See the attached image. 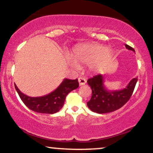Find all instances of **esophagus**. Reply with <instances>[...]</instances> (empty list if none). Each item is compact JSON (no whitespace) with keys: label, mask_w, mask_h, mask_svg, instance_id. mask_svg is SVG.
Listing matches in <instances>:
<instances>
[{"label":"esophagus","mask_w":153,"mask_h":153,"mask_svg":"<svg viewBox=\"0 0 153 153\" xmlns=\"http://www.w3.org/2000/svg\"><path fill=\"white\" fill-rule=\"evenodd\" d=\"M78 82L79 84V86H82V85H84L86 83V80L84 78H82V77H79L78 78Z\"/></svg>","instance_id":"esophagus-1"}]
</instances>
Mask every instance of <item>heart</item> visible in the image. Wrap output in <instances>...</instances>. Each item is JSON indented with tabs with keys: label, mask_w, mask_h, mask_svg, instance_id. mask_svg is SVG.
Wrapping results in <instances>:
<instances>
[{
	"label": "heart",
	"mask_w": 153,
	"mask_h": 153,
	"mask_svg": "<svg viewBox=\"0 0 153 153\" xmlns=\"http://www.w3.org/2000/svg\"><path fill=\"white\" fill-rule=\"evenodd\" d=\"M113 55L114 51L110 47L99 44H84L74 48L68 63L74 69H78L79 65H89L90 70L98 72L109 63Z\"/></svg>",
	"instance_id": "heart-1"
}]
</instances>
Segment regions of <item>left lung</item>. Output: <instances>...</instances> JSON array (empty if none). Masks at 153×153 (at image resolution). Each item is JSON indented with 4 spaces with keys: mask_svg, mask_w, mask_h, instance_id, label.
<instances>
[{
    "mask_svg": "<svg viewBox=\"0 0 153 153\" xmlns=\"http://www.w3.org/2000/svg\"><path fill=\"white\" fill-rule=\"evenodd\" d=\"M129 51L135 52L134 49L126 45ZM104 76L98 74L88 79V84L92 89V97L87 105L90 110L97 113H107L120 108L130 98L138 81L135 77L129 82L125 88L119 90H109L104 85Z\"/></svg>",
    "mask_w": 153,
    "mask_h": 153,
    "instance_id": "1",
    "label": "left lung"
}]
</instances>
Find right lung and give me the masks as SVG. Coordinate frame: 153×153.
<instances>
[{
	"mask_svg": "<svg viewBox=\"0 0 153 153\" xmlns=\"http://www.w3.org/2000/svg\"><path fill=\"white\" fill-rule=\"evenodd\" d=\"M79 86L77 79H64L59 87L53 92L42 97H30L25 95L18 89L15 84V88L19 97L26 107L33 111L40 113L53 114L61 109L65 100L66 96Z\"/></svg>",
	"mask_w": 153,
	"mask_h": 153,
	"instance_id": "obj_1",
	"label": "right lung"
}]
</instances>
